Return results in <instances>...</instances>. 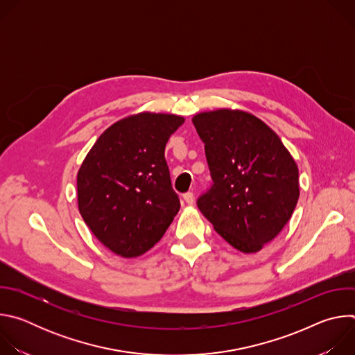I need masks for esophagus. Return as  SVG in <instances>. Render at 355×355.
<instances>
[{
  "instance_id": "1",
  "label": "esophagus",
  "mask_w": 355,
  "mask_h": 355,
  "mask_svg": "<svg viewBox=\"0 0 355 355\" xmlns=\"http://www.w3.org/2000/svg\"><path fill=\"white\" fill-rule=\"evenodd\" d=\"M182 198H184V200L187 202L188 205H192L193 202H195V198H193V193H192V192H185V193L182 195Z\"/></svg>"
}]
</instances>
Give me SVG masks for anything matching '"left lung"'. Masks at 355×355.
Returning <instances> with one entry per match:
<instances>
[{
  "label": "left lung",
  "mask_w": 355,
  "mask_h": 355,
  "mask_svg": "<svg viewBox=\"0 0 355 355\" xmlns=\"http://www.w3.org/2000/svg\"><path fill=\"white\" fill-rule=\"evenodd\" d=\"M205 144L212 185L196 205L234 248L256 252L291 219L299 198V173L278 135L241 111L193 116Z\"/></svg>",
  "instance_id": "left-lung-1"
}]
</instances>
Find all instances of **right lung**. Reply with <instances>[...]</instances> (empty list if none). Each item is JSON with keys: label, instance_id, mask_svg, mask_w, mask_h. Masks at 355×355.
I'll return each mask as SVG.
<instances>
[{"label": "right lung", "instance_id": "add662e5", "mask_svg": "<svg viewBox=\"0 0 355 355\" xmlns=\"http://www.w3.org/2000/svg\"><path fill=\"white\" fill-rule=\"evenodd\" d=\"M182 116L139 114L98 137L77 175L78 209L94 236L115 254L141 256L180 211L164 157Z\"/></svg>", "mask_w": 355, "mask_h": 355}]
</instances>
